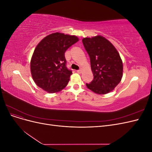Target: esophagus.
<instances>
[{"instance_id":"1","label":"esophagus","mask_w":152,"mask_h":152,"mask_svg":"<svg viewBox=\"0 0 152 152\" xmlns=\"http://www.w3.org/2000/svg\"><path fill=\"white\" fill-rule=\"evenodd\" d=\"M78 73H82V70H77L76 71Z\"/></svg>"}]
</instances>
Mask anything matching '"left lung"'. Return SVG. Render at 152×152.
I'll list each match as a JSON object with an SVG mask.
<instances>
[{"instance_id":"obj_1","label":"left lung","mask_w":152,"mask_h":152,"mask_svg":"<svg viewBox=\"0 0 152 152\" xmlns=\"http://www.w3.org/2000/svg\"><path fill=\"white\" fill-rule=\"evenodd\" d=\"M82 43L89 56L94 79L87 88L99 94H107L114 89L122 77V61L117 49L102 36L84 38Z\"/></svg>"}]
</instances>
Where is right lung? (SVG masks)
I'll return each instance as SVG.
<instances>
[{
    "label": "right lung",
    "mask_w": 152,
    "mask_h": 152,
    "mask_svg": "<svg viewBox=\"0 0 152 152\" xmlns=\"http://www.w3.org/2000/svg\"><path fill=\"white\" fill-rule=\"evenodd\" d=\"M78 40L76 36L56 32L45 37L37 45L30 69L32 78L39 87L54 93L66 86L72 71L66 67L65 53Z\"/></svg>",
    "instance_id": "add662e5"
}]
</instances>
